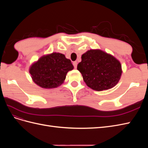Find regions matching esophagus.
Listing matches in <instances>:
<instances>
[{
    "label": "esophagus",
    "instance_id": "obj_1",
    "mask_svg": "<svg viewBox=\"0 0 148 148\" xmlns=\"http://www.w3.org/2000/svg\"><path fill=\"white\" fill-rule=\"evenodd\" d=\"M73 65L74 68L75 69H77V62H73Z\"/></svg>",
    "mask_w": 148,
    "mask_h": 148
}]
</instances>
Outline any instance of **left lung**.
<instances>
[{"mask_svg":"<svg viewBox=\"0 0 148 148\" xmlns=\"http://www.w3.org/2000/svg\"><path fill=\"white\" fill-rule=\"evenodd\" d=\"M77 69L87 86L99 91L113 88L122 75L119 61L101 50H90L84 53Z\"/></svg>","mask_w":148,"mask_h":148,"instance_id":"8db88e82","label":"left lung"}]
</instances>
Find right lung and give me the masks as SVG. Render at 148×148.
Returning a JSON list of instances; mask_svg holds the SVG:
<instances>
[{"label": "right lung", "instance_id": "obj_1", "mask_svg": "<svg viewBox=\"0 0 148 148\" xmlns=\"http://www.w3.org/2000/svg\"><path fill=\"white\" fill-rule=\"evenodd\" d=\"M73 69L70 60L60 53L43 56L31 65L29 73L33 81L43 88H53L64 82L69 71Z\"/></svg>", "mask_w": 148, "mask_h": 148}]
</instances>
